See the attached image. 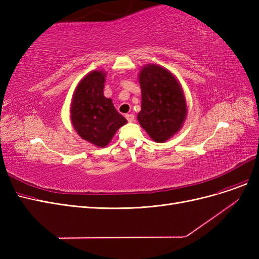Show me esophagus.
Segmentation results:
<instances>
[{"label":"esophagus","mask_w":259,"mask_h":259,"mask_svg":"<svg viewBox=\"0 0 259 259\" xmlns=\"http://www.w3.org/2000/svg\"><path fill=\"white\" fill-rule=\"evenodd\" d=\"M125 117H126V120H127L128 122H134V121H135V115L132 114V113L125 114Z\"/></svg>","instance_id":"esophagus-1"}]
</instances>
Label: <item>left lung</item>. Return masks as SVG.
I'll return each mask as SVG.
<instances>
[{
    "label": "left lung",
    "instance_id": "1",
    "mask_svg": "<svg viewBox=\"0 0 259 259\" xmlns=\"http://www.w3.org/2000/svg\"><path fill=\"white\" fill-rule=\"evenodd\" d=\"M142 110L137 119L154 142L163 143L182 128L187 106L176 77L165 68L148 65L139 73Z\"/></svg>",
    "mask_w": 259,
    "mask_h": 259
}]
</instances>
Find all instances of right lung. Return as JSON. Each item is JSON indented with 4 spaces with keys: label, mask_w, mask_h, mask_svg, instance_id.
<instances>
[{
    "label": "right lung",
    "mask_w": 259,
    "mask_h": 259,
    "mask_svg": "<svg viewBox=\"0 0 259 259\" xmlns=\"http://www.w3.org/2000/svg\"><path fill=\"white\" fill-rule=\"evenodd\" d=\"M106 73L92 71L77 85L71 104V121L83 139L98 147L107 146L127 120L104 96Z\"/></svg>",
    "instance_id": "right-lung-1"
}]
</instances>
